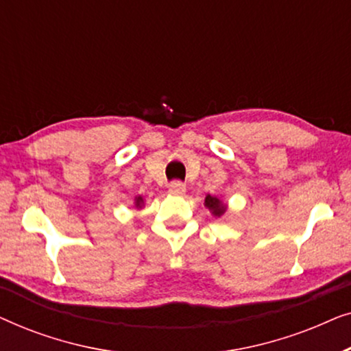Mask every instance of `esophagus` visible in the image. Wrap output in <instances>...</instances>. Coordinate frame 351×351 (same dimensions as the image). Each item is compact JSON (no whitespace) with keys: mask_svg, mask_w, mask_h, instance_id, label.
Listing matches in <instances>:
<instances>
[{"mask_svg":"<svg viewBox=\"0 0 351 351\" xmlns=\"http://www.w3.org/2000/svg\"><path fill=\"white\" fill-rule=\"evenodd\" d=\"M169 193L174 195V196L184 195L185 193V185L182 184V182H179V180L172 182V184L169 185Z\"/></svg>","mask_w":351,"mask_h":351,"instance_id":"obj_1","label":"esophagus"}]
</instances>
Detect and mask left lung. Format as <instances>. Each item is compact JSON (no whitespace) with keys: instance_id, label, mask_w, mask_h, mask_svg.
<instances>
[{"instance_id":"1","label":"left lung","mask_w":351,"mask_h":351,"mask_svg":"<svg viewBox=\"0 0 351 351\" xmlns=\"http://www.w3.org/2000/svg\"><path fill=\"white\" fill-rule=\"evenodd\" d=\"M204 206L210 210V213H213L214 217H220V215H223L225 210H227V206H225L217 196H210V195L206 196Z\"/></svg>"}]
</instances>
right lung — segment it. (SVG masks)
<instances>
[{"instance_id": "1", "label": "right lung", "mask_w": 351, "mask_h": 351, "mask_svg": "<svg viewBox=\"0 0 351 351\" xmlns=\"http://www.w3.org/2000/svg\"><path fill=\"white\" fill-rule=\"evenodd\" d=\"M134 204H136L137 209H141L143 206V198L142 196H136V201H134Z\"/></svg>"}]
</instances>
